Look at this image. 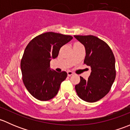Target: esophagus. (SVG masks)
I'll list each match as a JSON object with an SVG mask.
<instances>
[{"label":"esophagus","instance_id":"34e87169","mask_svg":"<svg viewBox=\"0 0 130 130\" xmlns=\"http://www.w3.org/2000/svg\"><path fill=\"white\" fill-rule=\"evenodd\" d=\"M73 74H74V73H73L72 71H68L67 72V75H68V76H69V77L71 75H73Z\"/></svg>","mask_w":130,"mask_h":130}]
</instances>
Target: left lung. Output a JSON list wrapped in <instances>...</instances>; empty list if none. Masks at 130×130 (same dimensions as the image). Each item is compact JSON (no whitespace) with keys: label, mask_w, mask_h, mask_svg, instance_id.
Instances as JSON below:
<instances>
[{"label":"left lung","mask_w":130,"mask_h":130,"mask_svg":"<svg viewBox=\"0 0 130 130\" xmlns=\"http://www.w3.org/2000/svg\"><path fill=\"white\" fill-rule=\"evenodd\" d=\"M74 37L84 46V63L91 67L88 79L80 77V82L75 88L80 99L94 103L105 96L115 81V56L107 43L96 36L75 35Z\"/></svg>","instance_id":"obj_1"}]
</instances>
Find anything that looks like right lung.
I'll return each instance as SVG.
<instances>
[{"label": "right lung", "instance_id": "obj_1", "mask_svg": "<svg viewBox=\"0 0 130 130\" xmlns=\"http://www.w3.org/2000/svg\"><path fill=\"white\" fill-rule=\"evenodd\" d=\"M72 39L69 35L48 32L35 37L27 45L21 69L25 87L34 98L44 101L57 94L67 73L52 70L50 63L58 57L60 48Z\"/></svg>", "mask_w": 130, "mask_h": 130}]
</instances>
